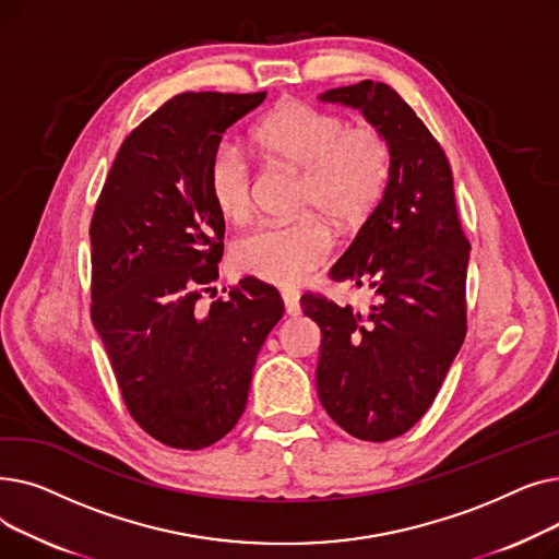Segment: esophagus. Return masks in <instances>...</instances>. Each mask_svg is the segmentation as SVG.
Listing matches in <instances>:
<instances>
[{"mask_svg":"<svg viewBox=\"0 0 559 559\" xmlns=\"http://www.w3.org/2000/svg\"><path fill=\"white\" fill-rule=\"evenodd\" d=\"M281 297H283V304H285V312L289 317H295V314L301 312V295L297 289H283Z\"/></svg>","mask_w":559,"mask_h":559,"instance_id":"esophagus-1","label":"esophagus"}]
</instances>
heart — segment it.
<instances>
[{"label":"heart","instance_id":"obj_1","mask_svg":"<svg viewBox=\"0 0 559 559\" xmlns=\"http://www.w3.org/2000/svg\"><path fill=\"white\" fill-rule=\"evenodd\" d=\"M253 138L272 163L301 171L299 209L321 212L340 228L362 224L388 188L392 152L376 127H348L335 112L287 102L262 117ZM205 181L222 217H249L253 174L240 146L222 142ZM320 216L267 222L245 233L233 247L235 267L272 285H299L329 260L335 245L329 222Z\"/></svg>","mask_w":559,"mask_h":559}]
</instances>
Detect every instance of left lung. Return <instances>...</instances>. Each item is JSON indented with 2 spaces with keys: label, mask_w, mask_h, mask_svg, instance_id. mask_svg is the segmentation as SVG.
Listing matches in <instances>:
<instances>
[{
  "label": "left lung",
  "mask_w": 559,
  "mask_h": 559,
  "mask_svg": "<svg viewBox=\"0 0 559 559\" xmlns=\"http://www.w3.org/2000/svg\"><path fill=\"white\" fill-rule=\"evenodd\" d=\"M319 99L358 108L392 152L383 199L331 270L333 281L369 285L373 304L358 312L310 292L301 297L321 329V405L348 435L388 442L426 415L464 342L472 247L449 158L396 91L367 79Z\"/></svg>",
  "instance_id": "8db88e82"
}]
</instances>
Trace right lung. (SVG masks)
<instances>
[{
  "label": "right lung",
  "instance_id": "right-lung-1",
  "mask_svg": "<svg viewBox=\"0 0 559 559\" xmlns=\"http://www.w3.org/2000/svg\"><path fill=\"white\" fill-rule=\"evenodd\" d=\"M264 97L165 102L122 142L91 222L93 324L131 417L171 449H205L238 424L258 350L283 317L281 295L258 278L199 308L224 251L209 163Z\"/></svg>",
  "mask_w": 559,
  "mask_h": 559
}]
</instances>
